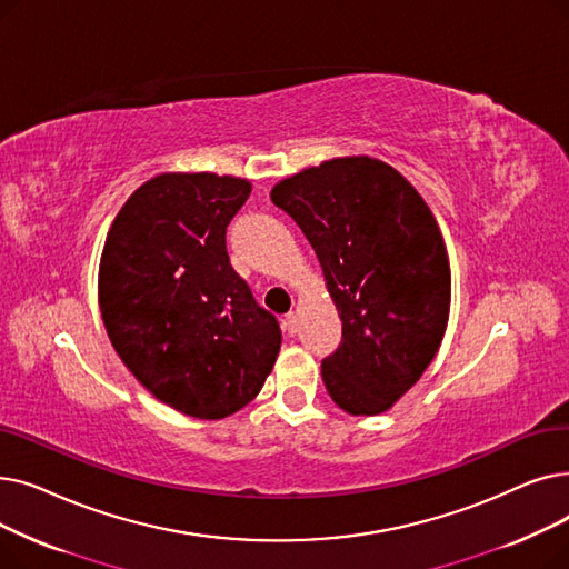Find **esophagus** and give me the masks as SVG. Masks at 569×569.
Listing matches in <instances>:
<instances>
[{
    "instance_id": "34e87169",
    "label": "esophagus",
    "mask_w": 569,
    "mask_h": 569,
    "mask_svg": "<svg viewBox=\"0 0 569 569\" xmlns=\"http://www.w3.org/2000/svg\"><path fill=\"white\" fill-rule=\"evenodd\" d=\"M282 327H284V333H289V336H293L296 331H299V319H296V312H289V315H284Z\"/></svg>"
}]
</instances>
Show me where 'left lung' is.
Here are the masks:
<instances>
[{"mask_svg": "<svg viewBox=\"0 0 569 569\" xmlns=\"http://www.w3.org/2000/svg\"><path fill=\"white\" fill-rule=\"evenodd\" d=\"M270 199L301 227L342 319L321 380L349 415H380L410 391L445 338L451 273L417 189L372 157H340L278 182Z\"/></svg>", "mask_w": 569, "mask_h": 569, "instance_id": "8db88e82", "label": "left lung"}]
</instances>
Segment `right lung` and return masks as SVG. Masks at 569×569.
Masks as SVG:
<instances>
[{
    "label": "right lung",
    "instance_id": "right-lung-1",
    "mask_svg": "<svg viewBox=\"0 0 569 569\" xmlns=\"http://www.w3.org/2000/svg\"><path fill=\"white\" fill-rule=\"evenodd\" d=\"M252 192L233 176L161 173L133 192L99 266L122 363L173 410L222 419L261 391L282 333L229 263L227 227Z\"/></svg>",
    "mask_w": 569,
    "mask_h": 569
}]
</instances>
